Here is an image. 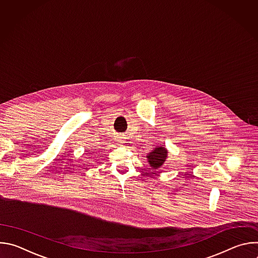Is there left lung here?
Segmentation results:
<instances>
[{"mask_svg":"<svg viewBox=\"0 0 258 258\" xmlns=\"http://www.w3.org/2000/svg\"><path fill=\"white\" fill-rule=\"evenodd\" d=\"M166 157H167V151L163 148V147H157V148H155L150 154H148V156H147V158H148V162L153 169L159 168L165 161Z\"/></svg>","mask_w":258,"mask_h":258,"instance_id":"left-lung-1","label":"left lung"}]
</instances>
